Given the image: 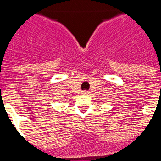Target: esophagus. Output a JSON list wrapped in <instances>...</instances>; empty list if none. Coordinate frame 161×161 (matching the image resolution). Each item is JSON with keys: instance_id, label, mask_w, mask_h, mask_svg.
I'll use <instances>...</instances> for the list:
<instances>
[{"instance_id": "esophagus-1", "label": "esophagus", "mask_w": 161, "mask_h": 161, "mask_svg": "<svg viewBox=\"0 0 161 161\" xmlns=\"http://www.w3.org/2000/svg\"><path fill=\"white\" fill-rule=\"evenodd\" d=\"M83 94V95H88L89 92L87 91H83V92H82Z\"/></svg>"}]
</instances>
